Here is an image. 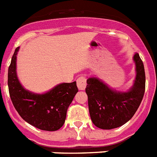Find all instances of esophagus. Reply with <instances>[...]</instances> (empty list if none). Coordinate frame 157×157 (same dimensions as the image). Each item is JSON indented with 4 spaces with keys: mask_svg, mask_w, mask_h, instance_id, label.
Here are the masks:
<instances>
[{
    "mask_svg": "<svg viewBox=\"0 0 157 157\" xmlns=\"http://www.w3.org/2000/svg\"><path fill=\"white\" fill-rule=\"evenodd\" d=\"M77 86L79 90H85L86 86V78L85 77H79L77 79Z\"/></svg>",
    "mask_w": 157,
    "mask_h": 157,
    "instance_id": "1",
    "label": "esophagus"
}]
</instances>
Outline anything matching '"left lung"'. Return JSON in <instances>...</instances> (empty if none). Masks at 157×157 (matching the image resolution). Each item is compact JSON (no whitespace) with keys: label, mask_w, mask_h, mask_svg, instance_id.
<instances>
[{"label":"left lung","mask_w":157,"mask_h":157,"mask_svg":"<svg viewBox=\"0 0 157 157\" xmlns=\"http://www.w3.org/2000/svg\"><path fill=\"white\" fill-rule=\"evenodd\" d=\"M136 77L128 92H119L109 88L96 78H88L86 93L90 119L97 128L113 129L130 120L137 111L145 91V72L138 54L134 55Z\"/></svg>","instance_id":"8db88e82"}]
</instances>
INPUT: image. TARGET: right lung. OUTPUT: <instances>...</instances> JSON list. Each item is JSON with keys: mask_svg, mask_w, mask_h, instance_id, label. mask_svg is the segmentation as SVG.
Segmentation results:
<instances>
[{"mask_svg": "<svg viewBox=\"0 0 157 157\" xmlns=\"http://www.w3.org/2000/svg\"><path fill=\"white\" fill-rule=\"evenodd\" d=\"M17 47L12 57L8 71V86L10 99L15 109L28 124L43 131H57L62 128L67 109L78 92L76 82L62 83L43 94L25 90L16 72Z\"/></svg>", "mask_w": 157, "mask_h": 157, "instance_id": "add662e5", "label": "right lung"}]
</instances>
